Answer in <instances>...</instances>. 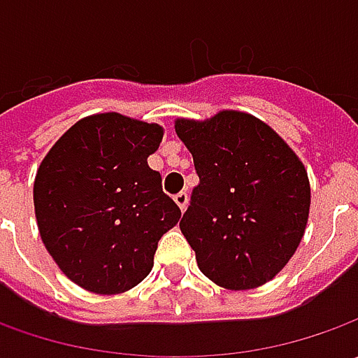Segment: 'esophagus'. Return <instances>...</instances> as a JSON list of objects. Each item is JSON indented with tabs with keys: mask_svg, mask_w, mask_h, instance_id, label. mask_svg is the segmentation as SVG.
<instances>
[{
	"mask_svg": "<svg viewBox=\"0 0 358 358\" xmlns=\"http://www.w3.org/2000/svg\"><path fill=\"white\" fill-rule=\"evenodd\" d=\"M175 203L179 205V209H181V211H185L187 203H189V193H187V191L177 193V195H175Z\"/></svg>",
	"mask_w": 358,
	"mask_h": 358,
	"instance_id": "34e87169",
	"label": "esophagus"
}]
</instances>
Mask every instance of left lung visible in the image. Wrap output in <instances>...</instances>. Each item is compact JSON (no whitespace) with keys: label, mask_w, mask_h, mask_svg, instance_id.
Returning a JSON list of instances; mask_svg holds the SVG:
<instances>
[{"label":"left lung","mask_w":358,"mask_h":358,"mask_svg":"<svg viewBox=\"0 0 358 358\" xmlns=\"http://www.w3.org/2000/svg\"><path fill=\"white\" fill-rule=\"evenodd\" d=\"M199 185L179 223L201 273L231 291L271 281L305 235V165L267 123L241 111L177 119Z\"/></svg>","instance_id":"1"}]
</instances>
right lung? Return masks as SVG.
<instances>
[{
  "mask_svg": "<svg viewBox=\"0 0 358 358\" xmlns=\"http://www.w3.org/2000/svg\"><path fill=\"white\" fill-rule=\"evenodd\" d=\"M163 127L119 113L77 121L41 161L34 185L39 235L63 273L99 295L143 281L181 209L147 165Z\"/></svg>",
  "mask_w": 358,
  "mask_h": 358,
  "instance_id": "add662e5",
  "label": "right lung"
}]
</instances>
